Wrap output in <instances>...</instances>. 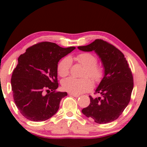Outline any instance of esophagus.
<instances>
[{
    "label": "esophagus",
    "mask_w": 147,
    "mask_h": 147,
    "mask_svg": "<svg viewBox=\"0 0 147 147\" xmlns=\"http://www.w3.org/2000/svg\"><path fill=\"white\" fill-rule=\"evenodd\" d=\"M69 95L72 96V97H79V95H77V94L72 93V92H69Z\"/></svg>",
    "instance_id": "34e87169"
}]
</instances>
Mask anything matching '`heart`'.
Wrapping results in <instances>:
<instances>
[{
  "mask_svg": "<svg viewBox=\"0 0 147 147\" xmlns=\"http://www.w3.org/2000/svg\"><path fill=\"white\" fill-rule=\"evenodd\" d=\"M75 59L85 68L83 77H88L95 83L102 81L104 75V68L97 64V58L95 55L89 52H82L75 57ZM72 61L70 57H64L57 65V72L61 77H65L70 73ZM62 87L65 90L74 94H82L92 88V83L88 77L76 79L69 77L62 82Z\"/></svg>",
  "mask_w": 147,
  "mask_h": 147,
  "instance_id": "heart-1",
  "label": "heart"
}]
</instances>
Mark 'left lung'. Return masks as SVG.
Masks as SVG:
<instances>
[{"mask_svg": "<svg viewBox=\"0 0 147 147\" xmlns=\"http://www.w3.org/2000/svg\"><path fill=\"white\" fill-rule=\"evenodd\" d=\"M82 51L94 50L101 58L104 67V77L95 90L99 97L89 96L90 103L82 109L88 117L96 123L106 124L119 117L131 100L133 77L124 54L119 49L102 39L90 44L79 46Z\"/></svg>", "mask_w": 147, "mask_h": 147, "instance_id": "obj_1", "label": "left lung"}]
</instances>
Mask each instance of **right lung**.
Segmentation results:
<instances>
[{
    "instance_id": "add662e5",
    "label": "right lung",
    "mask_w": 147,
    "mask_h": 147,
    "mask_svg": "<svg viewBox=\"0 0 147 147\" xmlns=\"http://www.w3.org/2000/svg\"><path fill=\"white\" fill-rule=\"evenodd\" d=\"M75 49L43 41L27 48L18 57L11 75V90L15 104L25 118L43 122L59 110L61 100L68 94L56 90L57 64Z\"/></svg>"
}]
</instances>
